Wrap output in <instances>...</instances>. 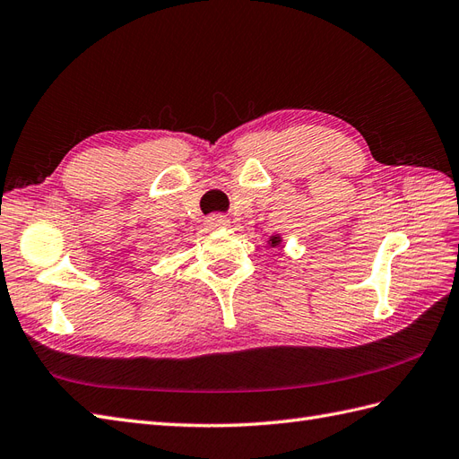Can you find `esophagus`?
<instances>
[{"label": "esophagus", "mask_w": 459, "mask_h": 459, "mask_svg": "<svg viewBox=\"0 0 459 459\" xmlns=\"http://www.w3.org/2000/svg\"><path fill=\"white\" fill-rule=\"evenodd\" d=\"M207 227L209 229H227L229 225H230V219L227 217V215H211V217H207Z\"/></svg>", "instance_id": "1"}]
</instances>
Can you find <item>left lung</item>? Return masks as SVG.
<instances>
[{
    "instance_id": "obj_1",
    "label": "left lung",
    "mask_w": 459,
    "mask_h": 459,
    "mask_svg": "<svg viewBox=\"0 0 459 459\" xmlns=\"http://www.w3.org/2000/svg\"><path fill=\"white\" fill-rule=\"evenodd\" d=\"M281 242H283V238L279 237V234H273V237H269V240H267V244H269V248H279L281 246Z\"/></svg>"
}]
</instances>
